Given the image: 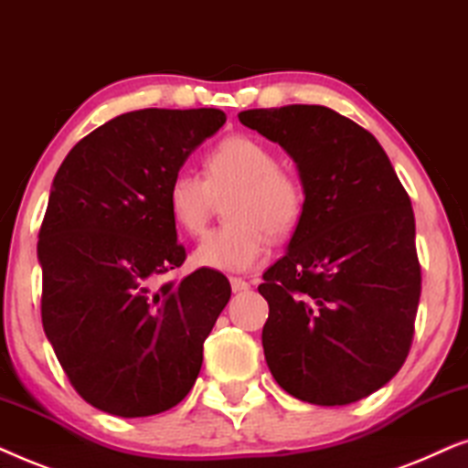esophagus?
Instances as JSON below:
<instances>
[{
  "label": "esophagus",
  "instance_id": "1",
  "mask_svg": "<svg viewBox=\"0 0 468 468\" xmlns=\"http://www.w3.org/2000/svg\"><path fill=\"white\" fill-rule=\"evenodd\" d=\"M230 289L233 292H244L250 289V282H246L244 278H230Z\"/></svg>",
  "mask_w": 468,
  "mask_h": 468
}]
</instances>
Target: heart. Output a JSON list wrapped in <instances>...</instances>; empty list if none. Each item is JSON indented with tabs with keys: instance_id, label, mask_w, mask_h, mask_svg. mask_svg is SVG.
<instances>
[{
	"instance_id": "obj_1",
	"label": "heart",
	"mask_w": 468,
	"mask_h": 468,
	"mask_svg": "<svg viewBox=\"0 0 468 468\" xmlns=\"http://www.w3.org/2000/svg\"><path fill=\"white\" fill-rule=\"evenodd\" d=\"M227 196L229 222L205 235L192 252V263L203 270L239 273L263 263L271 235H289L306 201L295 173L278 166L276 154L246 134L229 136L205 155V177L177 171L166 205L179 229L201 235Z\"/></svg>"
}]
</instances>
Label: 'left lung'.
I'll use <instances>...</instances> for the list:
<instances>
[{
	"instance_id": "obj_1",
	"label": "left lung",
	"mask_w": 468,
	"mask_h": 468,
	"mask_svg": "<svg viewBox=\"0 0 468 468\" xmlns=\"http://www.w3.org/2000/svg\"><path fill=\"white\" fill-rule=\"evenodd\" d=\"M295 162L303 211L263 273V351L286 394L342 407L375 394L407 359L421 292L415 216L368 130L319 104L241 111Z\"/></svg>"
}]
</instances>
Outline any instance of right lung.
Returning a JSON list of instances; mask_svg holds the SVG:
<instances>
[{"mask_svg":"<svg viewBox=\"0 0 468 468\" xmlns=\"http://www.w3.org/2000/svg\"><path fill=\"white\" fill-rule=\"evenodd\" d=\"M218 109H141L79 141L55 173L38 238L42 325L91 407L147 417L182 402L230 299L220 271L158 284L184 263L171 177L224 126Z\"/></svg>","mask_w":468,"mask_h":468,"instance_id":"right-lung-1","label":"right lung"}]
</instances>
